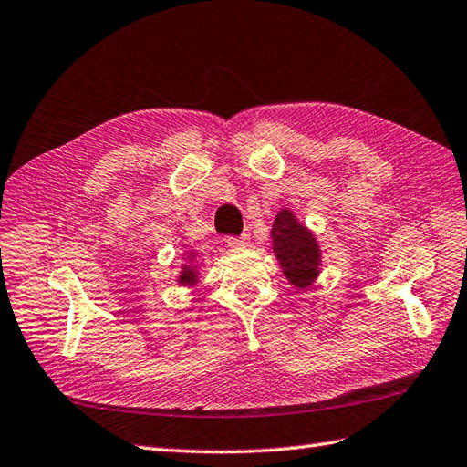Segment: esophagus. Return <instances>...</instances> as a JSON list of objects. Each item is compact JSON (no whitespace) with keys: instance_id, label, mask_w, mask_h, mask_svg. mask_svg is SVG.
Masks as SVG:
<instances>
[{"instance_id":"obj_1","label":"esophagus","mask_w":467,"mask_h":467,"mask_svg":"<svg viewBox=\"0 0 467 467\" xmlns=\"http://www.w3.org/2000/svg\"><path fill=\"white\" fill-rule=\"evenodd\" d=\"M225 242H228V245H232V247H244V245H247V244H249V235H247V234L239 235V237L230 235L228 239H225Z\"/></svg>"}]
</instances>
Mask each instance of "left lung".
<instances>
[{
	"label": "left lung",
	"mask_w": 467,
	"mask_h": 467,
	"mask_svg": "<svg viewBox=\"0 0 467 467\" xmlns=\"http://www.w3.org/2000/svg\"><path fill=\"white\" fill-rule=\"evenodd\" d=\"M273 251L291 285L308 288L320 273V247L291 210H281L273 222Z\"/></svg>",
	"instance_id": "8db88e82"
}]
</instances>
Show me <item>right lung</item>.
<instances>
[{"instance_id": "obj_1", "label": "right lung", "mask_w": 467, "mask_h": 467, "mask_svg": "<svg viewBox=\"0 0 467 467\" xmlns=\"http://www.w3.org/2000/svg\"><path fill=\"white\" fill-rule=\"evenodd\" d=\"M194 257V254H191V259ZM198 267H194V265H182V271H181V276H179V283L184 286V285H194L198 281V273H196Z\"/></svg>"}]
</instances>
